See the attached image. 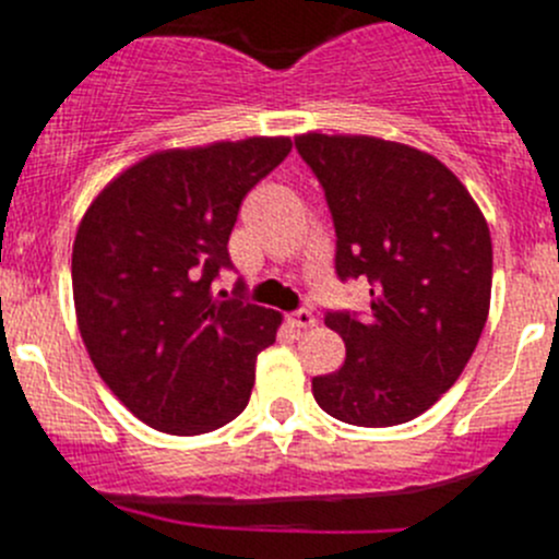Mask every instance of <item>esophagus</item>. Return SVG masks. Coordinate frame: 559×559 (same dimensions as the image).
<instances>
[{"label":"esophagus","mask_w":559,"mask_h":559,"mask_svg":"<svg viewBox=\"0 0 559 559\" xmlns=\"http://www.w3.org/2000/svg\"><path fill=\"white\" fill-rule=\"evenodd\" d=\"M288 323L294 329H310V326H316V316H312L310 310H296L288 316Z\"/></svg>","instance_id":"esophagus-1"}]
</instances>
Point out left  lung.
I'll list each match as a JSON object with an SVG mask.
<instances>
[{"label":"left lung","mask_w":559,"mask_h":559,"mask_svg":"<svg viewBox=\"0 0 559 559\" xmlns=\"http://www.w3.org/2000/svg\"><path fill=\"white\" fill-rule=\"evenodd\" d=\"M337 233L334 271L368 280L370 312H326L345 362L312 379L318 406L362 428L428 412L455 384L491 301V233L439 158L376 136H296Z\"/></svg>","instance_id":"1"}]
</instances>
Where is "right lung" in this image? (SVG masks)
I'll return each instance as SVG.
<instances>
[{"label":"right lung","instance_id":"obj_1","mask_svg":"<svg viewBox=\"0 0 559 559\" xmlns=\"http://www.w3.org/2000/svg\"><path fill=\"white\" fill-rule=\"evenodd\" d=\"M290 140L252 136L162 151L117 175L73 241V305L95 370L134 417L175 436L222 428L247 408L254 359L283 316L216 294L243 197Z\"/></svg>","mask_w":559,"mask_h":559}]
</instances>
